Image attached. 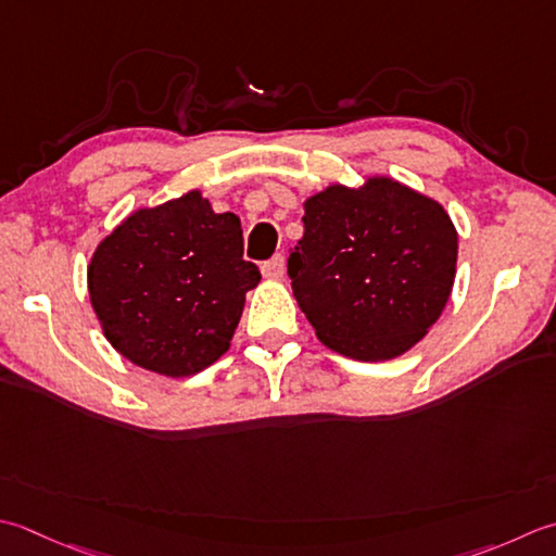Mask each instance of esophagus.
<instances>
[{"instance_id": "1", "label": "esophagus", "mask_w": 556, "mask_h": 556, "mask_svg": "<svg viewBox=\"0 0 556 556\" xmlns=\"http://www.w3.org/2000/svg\"><path fill=\"white\" fill-rule=\"evenodd\" d=\"M263 275L265 279H271V281H279L281 277H285V257L281 255H275L269 260V263L263 265Z\"/></svg>"}]
</instances>
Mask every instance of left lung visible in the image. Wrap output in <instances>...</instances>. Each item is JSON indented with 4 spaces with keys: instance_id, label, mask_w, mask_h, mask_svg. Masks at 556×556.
I'll use <instances>...</instances> for the list:
<instances>
[{
    "instance_id": "1",
    "label": "left lung",
    "mask_w": 556,
    "mask_h": 556,
    "mask_svg": "<svg viewBox=\"0 0 556 556\" xmlns=\"http://www.w3.org/2000/svg\"><path fill=\"white\" fill-rule=\"evenodd\" d=\"M289 255L299 308L318 340L358 362L412 350L448 303L458 231L443 206L393 178L330 185L303 202Z\"/></svg>"
}]
</instances>
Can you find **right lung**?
<instances>
[{
	"label": "right lung",
	"instance_id": "obj_1",
	"mask_svg": "<svg viewBox=\"0 0 556 556\" xmlns=\"http://www.w3.org/2000/svg\"><path fill=\"white\" fill-rule=\"evenodd\" d=\"M260 269L243 260L236 214L200 190L144 206L98 243L89 296L105 340L168 378L200 374L231 346Z\"/></svg>",
	"mask_w": 556,
	"mask_h": 556
}]
</instances>
